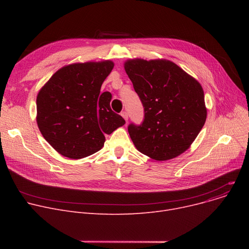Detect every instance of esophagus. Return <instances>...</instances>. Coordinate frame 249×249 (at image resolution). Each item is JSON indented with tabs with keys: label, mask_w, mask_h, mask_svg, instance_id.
Masks as SVG:
<instances>
[{
	"label": "esophagus",
	"mask_w": 249,
	"mask_h": 249,
	"mask_svg": "<svg viewBox=\"0 0 249 249\" xmlns=\"http://www.w3.org/2000/svg\"><path fill=\"white\" fill-rule=\"evenodd\" d=\"M121 116L124 118V119H125V121H126V122L128 121V113H127L126 111H123V112L121 113Z\"/></svg>",
	"instance_id": "esophagus-1"
}]
</instances>
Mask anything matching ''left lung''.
<instances>
[{
	"label": "left lung",
	"instance_id": "8db88e82",
	"mask_svg": "<svg viewBox=\"0 0 249 249\" xmlns=\"http://www.w3.org/2000/svg\"><path fill=\"white\" fill-rule=\"evenodd\" d=\"M124 68L144 108L142 123L128 126L135 147L160 161L185 152L207 118L200 83L166 59H129Z\"/></svg>",
	"mask_w": 249,
	"mask_h": 249
}]
</instances>
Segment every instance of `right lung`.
Returning <instances> with one entry per match:
<instances>
[{"mask_svg": "<svg viewBox=\"0 0 249 249\" xmlns=\"http://www.w3.org/2000/svg\"><path fill=\"white\" fill-rule=\"evenodd\" d=\"M113 68L111 60L72 63L58 70L39 90L38 128L65 158L80 160L99 151L105 134L125 124L110 107L111 93L100 94Z\"/></svg>", "mask_w": 249, "mask_h": 249, "instance_id": "1", "label": "right lung"}]
</instances>
